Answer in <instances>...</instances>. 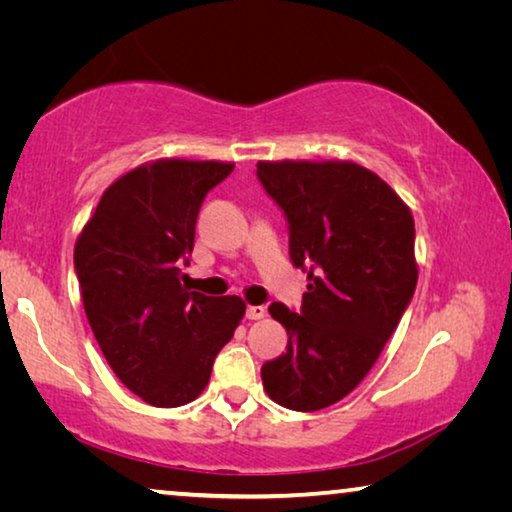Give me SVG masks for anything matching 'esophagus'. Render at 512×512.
I'll list each match as a JSON object with an SVG mask.
<instances>
[{
  "mask_svg": "<svg viewBox=\"0 0 512 512\" xmlns=\"http://www.w3.org/2000/svg\"><path fill=\"white\" fill-rule=\"evenodd\" d=\"M246 316H248L250 320H262V318L266 316V307H262V305H250V307L246 309Z\"/></svg>",
  "mask_w": 512,
  "mask_h": 512,
  "instance_id": "obj_1",
  "label": "esophagus"
}]
</instances>
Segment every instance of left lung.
<instances>
[{
	"mask_svg": "<svg viewBox=\"0 0 512 512\" xmlns=\"http://www.w3.org/2000/svg\"><path fill=\"white\" fill-rule=\"evenodd\" d=\"M289 221V255L307 273L300 314L268 311L289 334L262 366L264 391L291 411H320L375 366L418 284L413 214L377 173L348 160L257 162Z\"/></svg>",
	"mask_w": 512,
	"mask_h": 512,
	"instance_id": "obj_1",
	"label": "left lung"
}]
</instances>
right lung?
<instances>
[{"instance_id":"1","label":"right lung","mask_w":512,"mask_h":512,"mask_svg":"<svg viewBox=\"0 0 512 512\" xmlns=\"http://www.w3.org/2000/svg\"><path fill=\"white\" fill-rule=\"evenodd\" d=\"M232 162L164 158L117 178L74 246L85 316L128 391L173 409L196 400L212 363L246 314L237 296L189 291L203 198Z\"/></svg>"}]
</instances>
